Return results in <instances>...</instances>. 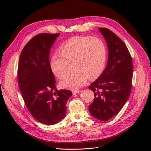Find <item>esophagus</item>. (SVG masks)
Segmentation results:
<instances>
[{"label":"esophagus","instance_id":"1","mask_svg":"<svg viewBox=\"0 0 151 151\" xmlns=\"http://www.w3.org/2000/svg\"><path fill=\"white\" fill-rule=\"evenodd\" d=\"M81 91L80 90V89H74L72 91V92L73 94H76V93H78L79 92H81Z\"/></svg>","mask_w":151,"mask_h":151}]
</instances>
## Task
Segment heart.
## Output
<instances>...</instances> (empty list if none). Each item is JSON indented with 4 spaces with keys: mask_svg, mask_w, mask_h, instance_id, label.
Listing matches in <instances>:
<instances>
[{
    "mask_svg": "<svg viewBox=\"0 0 151 151\" xmlns=\"http://www.w3.org/2000/svg\"><path fill=\"white\" fill-rule=\"evenodd\" d=\"M61 53L55 52L51 59L54 74L62 78L69 69V62H74L76 70L62 78L64 88L76 89L89 78L93 80L104 71L107 60V49L104 41L97 37H76L60 46Z\"/></svg>",
    "mask_w": 151,
    "mask_h": 151,
    "instance_id": "1",
    "label": "heart"
}]
</instances>
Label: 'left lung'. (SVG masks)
Segmentation results:
<instances>
[{"mask_svg":"<svg viewBox=\"0 0 151 151\" xmlns=\"http://www.w3.org/2000/svg\"><path fill=\"white\" fill-rule=\"evenodd\" d=\"M108 48L106 67L89 88L94 100L89 106L90 114L101 121L115 116L128 100L132 89L133 62L125 44L112 31L100 27Z\"/></svg>","mask_w":151,"mask_h":151,"instance_id":"1","label":"left lung"}]
</instances>
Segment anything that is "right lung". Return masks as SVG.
Instances as JSON below:
<instances>
[{
	"label": "right lung",
	"instance_id": "obj_1",
	"mask_svg": "<svg viewBox=\"0 0 151 151\" xmlns=\"http://www.w3.org/2000/svg\"><path fill=\"white\" fill-rule=\"evenodd\" d=\"M60 34H40L25 45L20 55L18 81L26 106L43 124L58 123L66 115L71 91L58 90L51 68L50 53Z\"/></svg>",
	"mask_w": 151,
	"mask_h": 151
}]
</instances>
